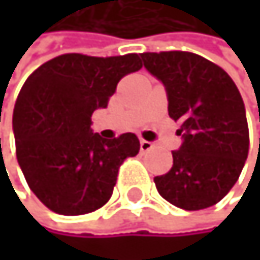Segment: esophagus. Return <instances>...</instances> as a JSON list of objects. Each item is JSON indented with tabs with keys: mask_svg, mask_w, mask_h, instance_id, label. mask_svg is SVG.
<instances>
[{
	"mask_svg": "<svg viewBox=\"0 0 260 260\" xmlns=\"http://www.w3.org/2000/svg\"><path fill=\"white\" fill-rule=\"evenodd\" d=\"M153 146H154V145H153L151 142H146V140H143V139L140 140V151H142V153H148L149 149H153Z\"/></svg>",
	"mask_w": 260,
	"mask_h": 260,
	"instance_id": "esophagus-1",
	"label": "esophagus"
}]
</instances>
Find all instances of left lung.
Instances as JSON below:
<instances>
[{
	"instance_id": "left-lung-1",
	"label": "left lung",
	"mask_w": 260,
	"mask_h": 260,
	"mask_svg": "<svg viewBox=\"0 0 260 260\" xmlns=\"http://www.w3.org/2000/svg\"><path fill=\"white\" fill-rule=\"evenodd\" d=\"M140 56L164 82L168 115L184 137L170 172L154 178L157 192L185 211L211 207L237 182L248 157L249 133L239 88L221 67L195 53Z\"/></svg>"
}]
</instances>
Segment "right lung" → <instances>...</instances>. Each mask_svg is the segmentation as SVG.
<instances>
[{"mask_svg": "<svg viewBox=\"0 0 260 260\" xmlns=\"http://www.w3.org/2000/svg\"><path fill=\"white\" fill-rule=\"evenodd\" d=\"M142 68L139 54L95 57L68 53L29 75L14 109L17 160L29 188L56 214L84 215L114 192L118 168L140 142L126 133L93 134L92 114L106 107L118 81Z\"/></svg>", "mask_w": 260, "mask_h": 260, "instance_id": "add662e5", "label": "right lung"}]
</instances>
